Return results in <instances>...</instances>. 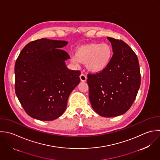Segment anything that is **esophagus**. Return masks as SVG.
Masks as SVG:
<instances>
[{"mask_svg":"<svg viewBox=\"0 0 160 160\" xmlns=\"http://www.w3.org/2000/svg\"><path fill=\"white\" fill-rule=\"evenodd\" d=\"M80 80H81L82 82H85V81L87 80V76H86L85 74H83V73H82L81 75H80Z\"/></svg>","mask_w":160,"mask_h":160,"instance_id":"1","label":"esophagus"}]
</instances>
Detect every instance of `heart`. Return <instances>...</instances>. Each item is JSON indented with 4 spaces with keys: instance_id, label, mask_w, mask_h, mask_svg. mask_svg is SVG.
Returning a JSON list of instances; mask_svg holds the SVG:
<instances>
[{
    "instance_id": "1",
    "label": "heart",
    "mask_w": 160,
    "mask_h": 160,
    "mask_svg": "<svg viewBox=\"0 0 160 160\" xmlns=\"http://www.w3.org/2000/svg\"><path fill=\"white\" fill-rule=\"evenodd\" d=\"M112 49L107 43H90L78 47L71 62L75 65L80 62L86 63L87 69L92 72L103 70L110 63L112 57Z\"/></svg>"
}]
</instances>
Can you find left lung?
Returning <instances> with one entry per match:
<instances>
[{
    "label": "left lung",
    "mask_w": 160,
    "mask_h": 160,
    "mask_svg": "<svg viewBox=\"0 0 160 160\" xmlns=\"http://www.w3.org/2000/svg\"><path fill=\"white\" fill-rule=\"evenodd\" d=\"M113 55L108 65L95 74H88L89 98L93 110L104 117L126 113L133 103L141 83L138 57L122 40L107 37Z\"/></svg>",
    "instance_id": "obj_1"
}]
</instances>
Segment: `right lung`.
I'll use <instances>...</instances> for the list:
<instances>
[{"label": "right lung", "instance_id": "1", "mask_svg": "<svg viewBox=\"0 0 160 160\" xmlns=\"http://www.w3.org/2000/svg\"><path fill=\"white\" fill-rule=\"evenodd\" d=\"M68 42L41 38L27 44L15 64V90L25 112L32 118L51 121L60 117L68 97L80 83V71L71 70L60 49Z\"/></svg>", "mask_w": 160, "mask_h": 160}]
</instances>
